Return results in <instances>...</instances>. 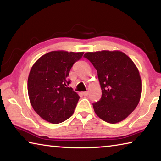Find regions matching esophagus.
Here are the masks:
<instances>
[{
    "label": "esophagus",
    "mask_w": 161,
    "mask_h": 161,
    "mask_svg": "<svg viewBox=\"0 0 161 161\" xmlns=\"http://www.w3.org/2000/svg\"><path fill=\"white\" fill-rule=\"evenodd\" d=\"M81 94H82L84 96H87V95H88V94H89V92H83Z\"/></svg>",
    "instance_id": "obj_1"
}]
</instances>
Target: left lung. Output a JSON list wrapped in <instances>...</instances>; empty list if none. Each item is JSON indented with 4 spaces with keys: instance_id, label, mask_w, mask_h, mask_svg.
I'll return each instance as SVG.
<instances>
[{
    "instance_id": "1",
    "label": "left lung",
    "mask_w": 161,
    "mask_h": 161,
    "mask_svg": "<svg viewBox=\"0 0 161 161\" xmlns=\"http://www.w3.org/2000/svg\"><path fill=\"white\" fill-rule=\"evenodd\" d=\"M84 57L97 69L102 89V98L93 103L95 113L109 124L126 119L141 95V76L134 62L119 50L88 52Z\"/></svg>"
}]
</instances>
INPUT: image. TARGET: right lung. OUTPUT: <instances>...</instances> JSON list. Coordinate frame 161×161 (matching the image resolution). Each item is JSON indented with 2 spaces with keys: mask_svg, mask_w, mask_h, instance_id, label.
Segmentation results:
<instances>
[{
  "mask_svg": "<svg viewBox=\"0 0 161 161\" xmlns=\"http://www.w3.org/2000/svg\"><path fill=\"white\" fill-rule=\"evenodd\" d=\"M84 52L52 51L37 59L30 71L28 92L30 102L46 121L59 124L74 113L80 96L68 87L69 71Z\"/></svg>",
  "mask_w": 161,
  "mask_h": 161,
  "instance_id": "1",
  "label": "right lung"
}]
</instances>
